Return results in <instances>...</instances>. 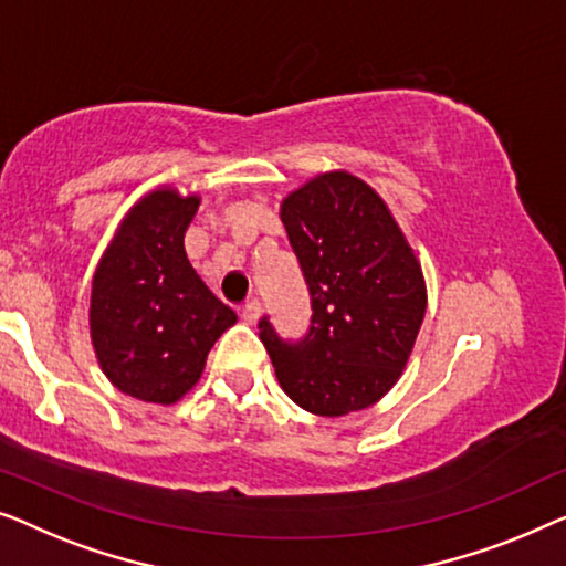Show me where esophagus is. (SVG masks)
Returning a JSON list of instances; mask_svg holds the SVG:
<instances>
[{
  "mask_svg": "<svg viewBox=\"0 0 566 566\" xmlns=\"http://www.w3.org/2000/svg\"><path fill=\"white\" fill-rule=\"evenodd\" d=\"M241 317L245 323H256L261 317V302L259 300H249L245 305L241 307Z\"/></svg>",
  "mask_w": 566,
  "mask_h": 566,
  "instance_id": "1",
  "label": "esophagus"
}]
</instances>
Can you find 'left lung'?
Returning <instances> with one entry per match:
<instances>
[{
	"label": "left lung",
	"mask_w": 566,
	"mask_h": 566,
	"mask_svg": "<svg viewBox=\"0 0 566 566\" xmlns=\"http://www.w3.org/2000/svg\"><path fill=\"white\" fill-rule=\"evenodd\" d=\"M282 222L310 292V328L286 340L264 315L259 338L300 408L348 416L389 392L426 315L410 245L371 187L346 171L310 179L282 202Z\"/></svg>",
	"instance_id": "left-lung-1"
}]
</instances>
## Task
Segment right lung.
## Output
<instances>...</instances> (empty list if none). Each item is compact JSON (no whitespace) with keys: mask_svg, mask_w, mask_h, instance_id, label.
<instances>
[{"mask_svg":"<svg viewBox=\"0 0 566 566\" xmlns=\"http://www.w3.org/2000/svg\"><path fill=\"white\" fill-rule=\"evenodd\" d=\"M200 200L158 189L133 207L92 282V344L107 379L143 402L171 405L238 317L189 264L185 233Z\"/></svg>","mask_w":566,"mask_h":566,"instance_id":"obj_1","label":"right lung"}]
</instances>
